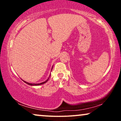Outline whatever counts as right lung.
Here are the masks:
<instances>
[{"mask_svg":"<svg viewBox=\"0 0 121 121\" xmlns=\"http://www.w3.org/2000/svg\"><path fill=\"white\" fill-rule=\"evenodd\" d=\"M49 77H50V76H49ZM48 79H49V78H48L47 79V80H46L45 82H41V83H39V84H32V83H29V82H25V81H24V82H25V83H26V84H27L28 85H32V86H36V85H42V84H44V83H46V82H47V81L48 80Z\"/></svg>","mask_w":121,"mask_h":121,"instance_id":"obj_1","label":"right lung"}]
</instances>
